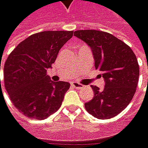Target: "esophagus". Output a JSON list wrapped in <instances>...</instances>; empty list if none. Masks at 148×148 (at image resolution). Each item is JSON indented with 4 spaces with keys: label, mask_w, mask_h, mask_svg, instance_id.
I'll return each instance as SVG.
<instances>
[{
    "label": "esophagus",
    "mask_w": 148,
    "mask_h": 148,
    "mask_svg": "<svg viewBox=\"0 0 148 148\" xmlns=\"http://www.w3.org/2000/svg\"><path fill=\"white\" fill-rule=\"evenodd\" d=\"M71 86H72L73 88H77V89H81V88H83V85L81 84V83H78V82H72V83H71Z\"/></svg>",
    "instance_id": "esophagus-1"
}]
</instances>
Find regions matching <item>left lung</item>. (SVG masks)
Instances as JSON below:
<instances>
[{"label": "left lung", "mask_w": 148, "mask_h": 148, "mask_svg": "<svg viewBox=\"0 0 148 148\" xmlns=\"http://www.w3.org/2000/svg\"><path fill=\"white\" fill-rule=\"evenodd\" d=\"M74 35L89 45L96 70L101 72L105 86L94 92L85 109L95 118L110 119L124 110L132 101L139 79V65L129 45L111 34L99 30H77Z\"/></svg>", "instance_id": "8db88e82"}]
</instances>
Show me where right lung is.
<instances>
[{"label": "right lung", "instance_id": "1", "mask_svg": "<svg viewBox=\"0 0 148 148\" xmlns=\"http://www.w3.org/2000/svg\"><path fill=\"white\" fill-rule=\"evenodd\" d=\"M72 36L73 31L36 33L8 56L4 65L5 88L12 104L26 117L44 120L61 106L70 83L52 82L47 69Z\"/></svg>", "mask_w": 148, "mask_h": 148}]
</instances>
